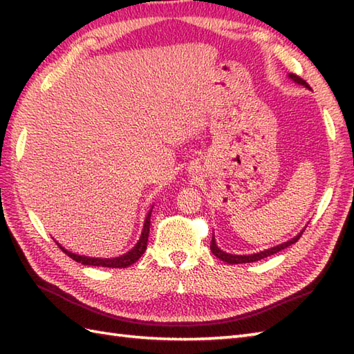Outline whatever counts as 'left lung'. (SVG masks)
I'll return each mask as SVG.
<instances>
[{
    "label": "left lung",
    "instance_id": "left-lung-1",
    "mask_svg": "<svg viewBox=\"0 0 354 354\" xmlns=\"http://www.w3.org/2000/svg\"><path fill=\"white\" fill-rule=\"evenodd\" d=\"M289 77H290L293 82H297L298 85H303V86H306V88H309V85L306 84V80H303L301 77L297 76V74H289ZM303 231H304V230H303ZM303 231L299 232L298 236H295L293 239L288 240V242H284V243H281V245H277V246H274V248H269V250H266V251H261V252H257V254H251V255H236V254L223 252V251L221 250V248L216 245L214 236L212 237V245H209V250H212V252L216 255L217 259L222 260V261H227V263H230V265H239V263H252V261H259V260H261V259L269 257V255L277 254L278 251L284 250V248H288V246L293 245L295 242H298V239L301 237Z\"/></svg>",
    "mask_w": 354,
    "mask_h": 354
}]
</instances>
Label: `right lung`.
<instances>
[{
    "label": "right lung",
    "mask_w": 354,
    "mask_h": 354,
    "mask_svg": "<svg viewBox=\"0 0 354 354\" xmlns=\"http://www.w3.org/2000/svg\"><path fill=\"white\" fill-rule=\"evenodd\" d=\"M150 214H152V209H150L149 214L146 216V221H145V227H142V232H141V237L129 252H126L123 255H120V257L115 259H95V257H85V255H79V254H74L66 251L65 248H62L61 245L57 243V246L61 248V250L71 257L73 260H76L77 263H82V265H88V266H102V268H127L133 265L135 261H137L142 254H145L146 248H147V239H149V230H150Z\"/></svg>",
    "instance_id": "1"
}]
</instances>
